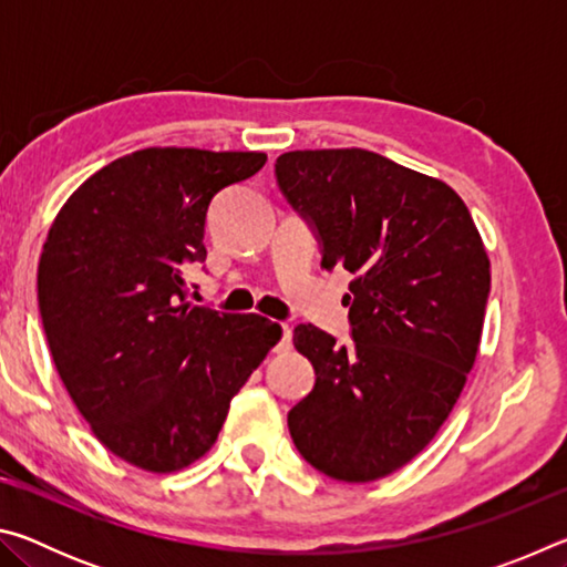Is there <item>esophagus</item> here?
Segmentation results:
<instances>
[{"mask_svg": "<svg viewBox=\"0 0 567 567\" xmlns=\"http://www.w3.org/2000/svg\"><path fill=\"white\" fill-rule=\"evenodd\" d=\"M290 344H292V328L290 324H282V338H280V342H277L275 350L285 352V350H290Z\"/></svg>", "mask_w": 567, "mask_h": 567, "instance_id": "esophagus-1", "label": "esophagus"}]
</instances>
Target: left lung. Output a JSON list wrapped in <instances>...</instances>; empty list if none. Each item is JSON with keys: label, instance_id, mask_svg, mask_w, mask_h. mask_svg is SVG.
Returning <instances> with one entry per match:
<instances>
[{"label": "left lung", "instance_id": "8db88e82", "mask_svg": "<svg viewBox=\"0 0 567 567\" xmlns=\"http://www.w3.org/2000/svg\"><path fill=\"white\" fill-rule=\"evenodd\" d=\"M275 179L318 237L324 270L354 277L342 297L350 344L295 328L315 388L287 427L315 470L370 483L408 465L455 408L483 334L491 260L455 189L375 152H285Z\"/></svg>", "mask_w": 567, "mask_h": 567}]
</instances>
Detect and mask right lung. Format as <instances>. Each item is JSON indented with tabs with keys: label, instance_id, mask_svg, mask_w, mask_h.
<instances>
[{
	"label": "right lung",
	"instance_id": "add662e5",
	"mask_svg": "<svg viewBox=\"0 0 567 567\" xmlns=\"http://www.w3.org/2000/svg\"><path fill=\"white\" fill-rule=\"evenodd\" d=\"M262 152L150 147L110 162L66 199L37 272L47 342L100 443L150 473L203 457L229 402L280 340L260 315L189 305L213 199Z\"/></svg>",
	"mask_w": 567,
	"mask_h": 567
}]
</instances>
